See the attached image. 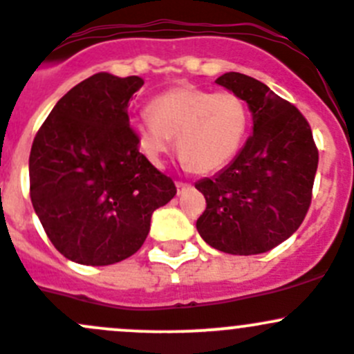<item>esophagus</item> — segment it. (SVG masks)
<instances>
[{
	"instance_id": "esophagus-1",
	"label": "esophagus",
	"mask_w": 354,
	"mask_h": 354,
	"mask_svg": "<svg viewBox=\"0 0 354 354\" xmlns=\"http://www.w3.org/2000/svg\"><path fill=\"white\" fill-rule=\"evenodd\" d=\"M176 185H177V191H178V194H180V192H184L185 189H189V184H185V182H176Z\"/></svg>"
}]
</instances>
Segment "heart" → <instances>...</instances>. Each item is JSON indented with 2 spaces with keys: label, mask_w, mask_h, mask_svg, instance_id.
<instances>
[{
  "label": "heart",
  "mask_w": 354,
  "mask_h": 354,
  "mask_svg": "<svg viewBox=\"0 0 354 354\" xmlns=\"http://www.w3.org/2000/svg\"><path fill=\"white\" fill-rule=\"evenodd\" d=\"M129 127L139 151L153 165H162L177 136L180 162L196 174H213L239 153L250 127V110L230 91L178 86L153 97L149 113L132 117Z\"/></svg>",
  "instance_id": "obj_1"
}]
</instances>
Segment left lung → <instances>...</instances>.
<instances>
[{
  "label": "left lung",
  "mask_w": 354,
  "mask_h": 354,
  "mask_svg": "<svg viewBox=\"0 0 354 354\" xmlns=\"http://www.w3.org/2000/svg\"><path fill=\"white\" fill-rule=\"evenodd\" d=\"M215 82L246 101L253 134L225 169L194 184L206 199L196 229L223 253H267L296 232L310 208L313 134L299 110L260 80L229 72Z\"/></svg>",
  "instance_id": "left-lung-1"
}]
</instances>
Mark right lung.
<instances>
[{
  "mask_svg": "<svg viewBox=\"0 0 354 354\" xmlns=\"http://www.w3.org/2000/svg\"><path fill=\"white\" fill-rule=\"evenodd\" d=\"M145 80L100 72L55 104L29 156L30 199L53 246L91 267L118 263L146 241L176 196L132 138L129 100Z\"/></svg>",
  "mask_w": 354,
  "mask_h": 354,
  "instance_id": "right-lung-1",
  "label": "right lung"
}]
</instances>
